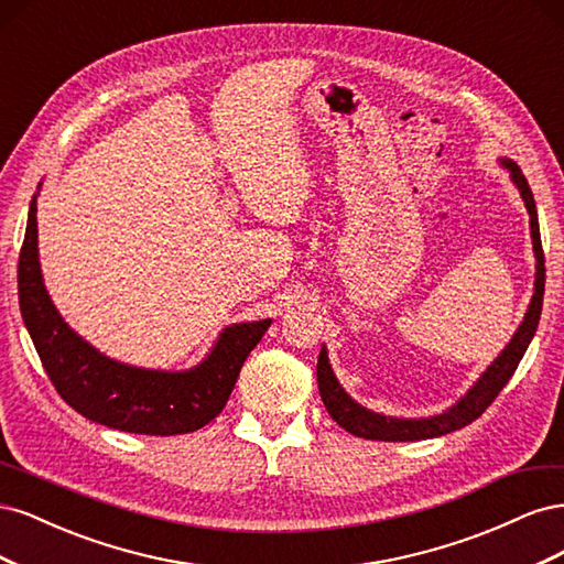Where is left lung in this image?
<instances>
[{
    "label": "left lung",
    "mask_w": 564,
    "mask_h": 564,
    "mask_svg": "<svg viewBox=\"0 0 564 564\" xmlns=\"http://www.w3.org/2000/svg\"><path fill=\"white\" fill-rule=\"evenodd\" d=\"M503 166L510 169V176H513L518 191L524 199V207L529 212V226H532V240H534V253H536V282H534V296L532 303H529V311L524 315V322L520 324V329L516 336L510 338V344L506 350L491 362V367L482 373V379L477 381L468 395L460 400L456 406H452L449 412L433 416V419H390L373 414L369 409L360 406L355 400L346 395V390L338 386L334 371L329 367V357L327 350L322 348L317 357V383H319V395L327 412L332 419L346 429L348 433L365 437V440H383V442H412V440H429V437H440L447 435L452 431L464 429V425L473 423L477 416H482L485 409L497 400L503 386L513 377L522 355L532 340L536 327H539V317H541V305H543V284H545V265H543V247H541V232H539V218H536V204L534 195L529 191V183L524 174L520 172V166L510 160H503Z\"/></svg>",
    "instance_id": "8db88e82"
}]
</instances>
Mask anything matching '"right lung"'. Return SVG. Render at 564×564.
<instances>
[{"instance_id":"right-lung-1","label":"right lung","mask_w":564,"mask_h":564,"mask_svg":"<svg viewBox=\"0 0 564 564\" xmlns=\"http://www.w3.org/2000/svg\"><path fill=\"white\" fill-rule=\"evenodd\" d=\"M19 301L46 377L77 414L115 431L181 435L214 421L230 398L247 355L270 319L235 324L191 371H150L119 365L82 340L51 303L37 259V202L32 197L19 256Z\"/></svg>"}]
</instances>
